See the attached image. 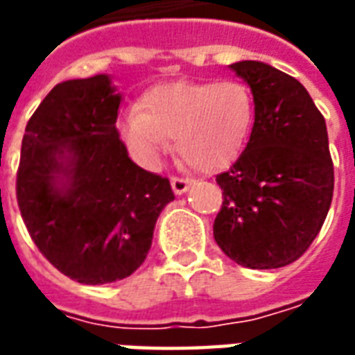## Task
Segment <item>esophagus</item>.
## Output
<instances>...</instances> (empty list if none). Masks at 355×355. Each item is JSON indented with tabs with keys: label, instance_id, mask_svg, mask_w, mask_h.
<instances>
[{
	"label": "esophagus",
	"instance_id": "1",
	"mask_svg": "<svg viewBox=\"0 0 355 355\" xmlns=\"http://www.w3.org/2000/svg\"><path fill=\"white\" fill-rule=\"evenodd\" d=\"M171 188H173V192L177 193V196H180V193H184L190 188V180L182 177H171Z\"/></svg>",
	"mask_w": 355,
	"mask_h": 355
}]
</instances>
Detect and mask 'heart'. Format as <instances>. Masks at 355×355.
I'll return each instance as SVG.
<instances>
[{
	"instance_id": "b5f03b06",
	"label": "heart",
	"mask_w": 355,
	"mask_h": 355,
	"mask_svg": "<svg viewBox=\"0 0 355 355\" xmlns=\"http://www.w3.org/2000/svg\"><path fill=\"white\" fill-rule=\"evenodd\" d=\"M254 125V98L245 83L178 81L148 91L140 112L129 110L119 121V137L131 155L155 167L167 139L190 167L215 171L243 150Z\"/></svg>"
}]
</instances>
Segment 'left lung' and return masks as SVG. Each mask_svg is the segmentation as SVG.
<instances>
[{"label": "left lung", "mask_w": 355, "mask_h": 355, "mask_svg": "<svg viewBox=\"0 0 355 355\" xmlns=\"http://www.w3.org/2000/svg\"><path fill=\"white\" fill-rule=\"evenodd\" d=\"M230 68L253 91L254 125L241 155L216 175L215 241L239 266H287L312 245L333 200L325 119L289 73L254 60Z\"/></svg>", "instance_id": "obj_1"}]
</instances>
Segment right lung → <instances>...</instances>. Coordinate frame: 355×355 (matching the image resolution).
<instances>
[{
  "label": "right lung",
  "instance_id": "1",
  "mask_svg": "<svg viewBox=\"0 0 355 355\" xmlns=\"http://www.w3.org/2000/svg\"><path fill=\"white\" fill-rule=\"evenodd\" d=\"M119 101L108 76L58 83L20 148L17 203L28 234L60 274L85 285L140 268L175 200L169 178L131 162L116 129Z\"/></svg>",
  "mask_w": 355,
  "mask_h": 355
}]
</instances>
